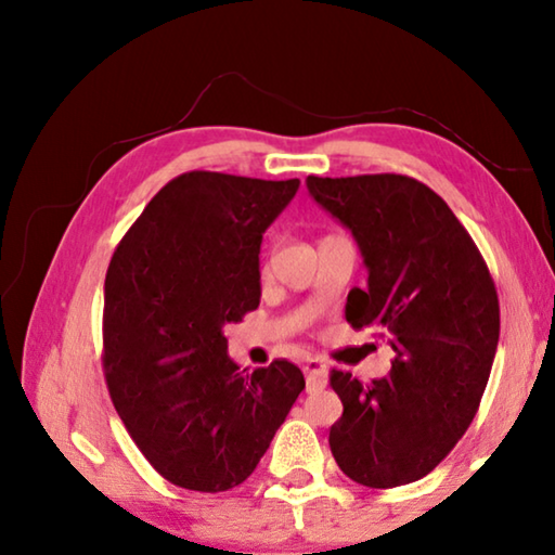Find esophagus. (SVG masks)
<instances>
[{
    "label": "esophagus",
    "instance_id": "esophagus-1",
    "mask_svg": "<svg viewBox=\"0 0 555 555\" xmlns=\"http://www.w3.org/2000/svg\"><path fill=\"white\" fill-rule=\"evenodd\" d=\"M304 374L308 379V391L323 389L327 379V364L323 360H318V357H311V360L304 362Z\"/></svg>",
    "mask_w": 555,
    "mask_h": 555
}]
</instances>
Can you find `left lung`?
I'll use <instances>...</instances> for the list:
<instances>
[{
    "label": "left lung",
    "mask_w": 555,
    "mask_h": 555,
    "mask_svg": "<svg viewBox=\"0 0 555 555\" xmlns=\"http://www.w3.org/2000/svg\"><path fill=\"white\" fill-rule=\"evenodd\" d=\"M308 193L352 232L367 288L345 318L389 335L387 377L362 384L333 370L343 416L335 463L374 490L426 477L473 424L500 343V300L480 249L446 201L399 173L306 178Z\"/></svg>",
    "instance_id": "1"
}]
</instances>
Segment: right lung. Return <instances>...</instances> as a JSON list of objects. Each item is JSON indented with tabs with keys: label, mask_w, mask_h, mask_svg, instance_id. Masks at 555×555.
Returning <instances> with one entry per match:
<instances>
[{
	"label": "right lung",
	"mask_w": 555,
	"mask_h": 555,
	"mask_svg": "<svg viewBox=\"0 0 555 555\" xmlns=\"http://www.w3.org/2000/svg\"><path fill=\"white\" fill-rule=\"evenodd\" d=\"M300 181L173 178L121 237L105 276L102 367L131 440L168 482L224 492L255 473L306 379L240 372L224 325L259 306L261 234Z\"/></svg>",
	"instance_id": "1"
}]
</instances>
